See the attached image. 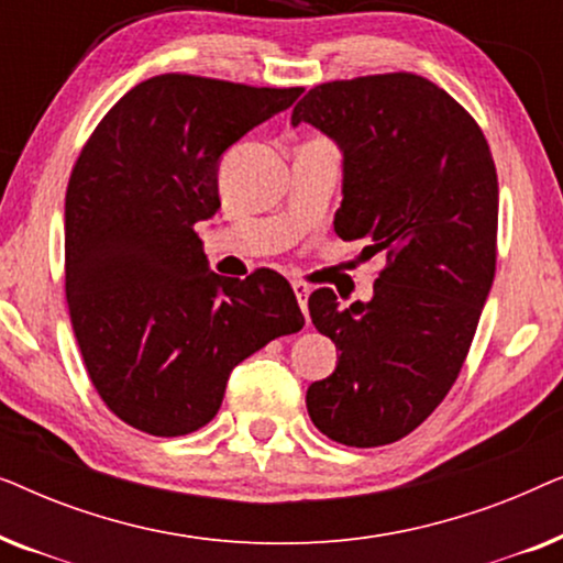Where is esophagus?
<instances>
[{
    "label": "esophagus",
    "instance_id": "obj_1",
    "mask_svg": "<svg viewBox=\"0 0 563 563\" xmlns=\"http://www.w3.org/2000/svg\"><path fill=\"white\" fill-rule=\"evenodd\" d=\"M291 289H295V295H297V302H299V307H302L305 318L310 320V312H307V297H310V287H307L305 282H291Z\"/></svg>",
    "mask_w": 563,
    "mask_h": 563
}]
</instances>
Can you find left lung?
Wrapping results in <instances>:
<instances>
[{"label": "left lung", "mask_w": 563, "mask_h": 563, "mask_svg": "<svg viewBox=\"0 0 563 563\" xmlns=\"http://www.w3.org/2000/svg\"><path fill=\"white\" fill-rule=\"evenodd\" d=\"M299 122L343 153L335 233L387 261L368 302L310 295L341 356L307 387V412L330 441L387 445L443 402L474 341L497 261L495 161L472 114L418 74L320 84L291 112Z\"/></svg>", "instance_id": "obj_1"}]
</instances>
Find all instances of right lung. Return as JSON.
I'll use <instances>...</instances> for the list:
<instances>
[{"label":"right lung","mask_w":563,"mask_h":563,"mask_svg":"<svg viewBox=\"0 0 563 563\" xmlns=\"http://www.w3.org/2000/svg\"><path fill=\"white\" fill-rule=\"evenodd\" d=\"M302 89L164 74L104 114L66 189V302L89 379L143 433H195L228 376L268 341L302 330L282 274L210 272L195 225L220 210L230 145Z\"/></svg>","instance_id":"1"}]
</instances>
